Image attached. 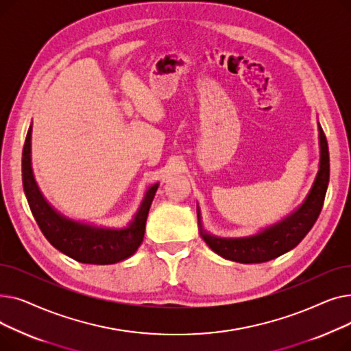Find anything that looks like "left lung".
Masks as SVG:
<instances>
[{
    "label": "left lung",
    "mask_w": 351,
    "mask_h": 351,
    "mask_svg": "<svg viewBox=\"0 0 351 351\" xmlns=\"http://www.w3.org/2000/svg\"><path fill=\"white\" fill-rule=\"evenodd\" d=\"M317 126L320 145L319 172L303 204L289 216L282 219L280 222L245 237H219L204 229L200 209L197 206V225L200 236L215 253L232 262L263 263L287 253L303 241V237L316 223L322 212L330 178L328 146L319 122Z\"/></svg>",
    "instance_id": "left-lung-1"
}]
</instances>
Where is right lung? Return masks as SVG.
Here are the masks:
<instances>
[{
    "mask_svg": "<svg viewBox=\"0 0 351 351\" xmlns=\"http://www.w3.org/2000/svg\"><path fill=\"white\" fill-rule=\"evenodd\" d=\"M31 134L32 123L23 151V185L29 209L47 241L71 259L88 265H114L131 257L143 241L146 217L159 183L147 188L138 212L125 228H102L69 219L51 206L36 185L31 163Z\"/></svg>",
    "mask_w": 351,
    "mask_h": 351,
    "instance_id": "1",
    "label": "right lung"
}]
</instances>
